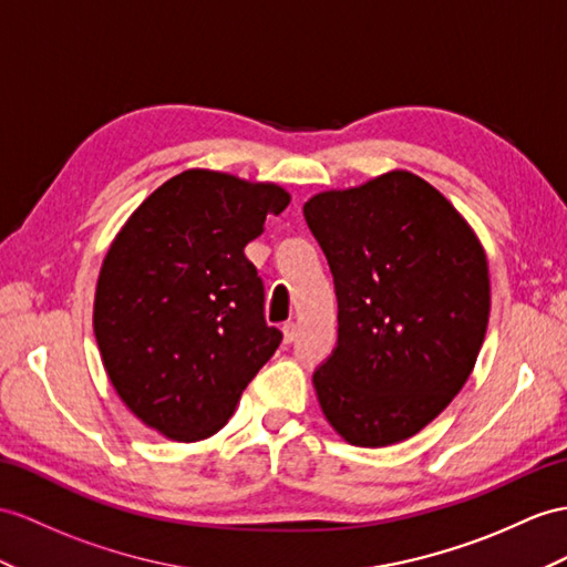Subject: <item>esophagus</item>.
Instances as JSON below:
<instances>
[{"label": "esophagus", "instance_id": "34e87169", "mask_svg": "<svg viewBox=\"0 0 567 567\" xmlns=\"http://www.w3.org/2000/svg\"><path fill=\"white\" fill-rule=\"evenodd\" d=\"M296 337H298V324L296 322H286L284 324V341L291 343V341H296Z\"/></svg>", "mask_w": 567, "mask_h": 567}]
</instances>
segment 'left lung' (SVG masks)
Returning a JSON list of instances; mask_svg holds the SVG:
<instances>
[{
    "instance_id": "8db88e82",
    "label": "left lung",
    "mask_w": 567,
    "mask_h": 567,
    "mask_svg": "<svg viewBox=\"0 0 567 567\" xmlns=\"http://www.w3.org/2000/svg\"><path fill=\"white\" fill-rule=\"evenodd\" d=\"M334 276L337 347L312 382L327 421L358 447L402 443L468 380L488 327L481 245L419 175L392 171L302 206Z\"/></svg>"
}]
</instances>
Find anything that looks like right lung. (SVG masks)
<instances>
[{
	"label": "right lung",
	"instance_id": "add662e5",
	"mask_svg": "<svg viewBox=\"0 0 567 567\" xmlns=\"http://www.w3.org/2000/svg\"><path fill=\"white\" fill-rule=\"evenodd\" d=\"M291 197L276 185L185 171L136 209L101 267L93 329L110 382L179 443L214 435L284 334L245 257Z\"/></svg>",
	"mask_w": 567,
	"mask_h": 567
}]
</instances>
